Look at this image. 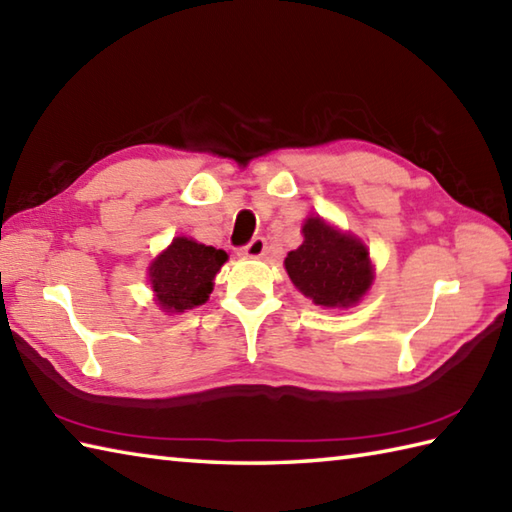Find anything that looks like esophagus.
<instances>
[{
	"label": "esophagus",
	"instance_id": "34e87169",
	"mask_svg": "<svg viewBox=\"0 0 512 512\" xmlns=\"http://www.w3.org/2000/svg\"><path fill=\"white\" fill-rule=\"evenodd\" d=\"M244 257H262L266 253V239L264 237H253L250 242L239 250Z\"/></svg>",
	"mask_w": 512,
	"mask_h": 512
}]
</instances>
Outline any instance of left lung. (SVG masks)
I'll return each mask as SVG.
<instances>
[{"label":"left lung","instance_id":"1","mask_svg":"<svg viewBox=\"0 0 512 512\" xmlns=\"http://www.w3.org/2000/svg\"><path fill=\"white\" fill-rule=\"evenodd\" d=\"M302 233L304 244L284 262L293 284L317 306L357 304L373 284L366 246L319 217L306 219Z\"/></svg>","mask_w":512,"mask_h":512}]
</instances>
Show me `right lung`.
<instances>
[{
    "instance_id": "1",
    "label": "right lung",
    "mask_w": 512,
    "mask_h": 512,
    "mask_svg": "<svg viewBox=\"0 0 512 512\" xmlns=\"http://www.w3.org/2000/svg\"><path fill=\"white\" fill-rule=\"evenodd\" d=\"M226 259L228 255L224 250L197 244L186 237L173 239V244L148 268L157 304L166 313H184V310L202 306Z\"/></svg>"
}]
</instances>
